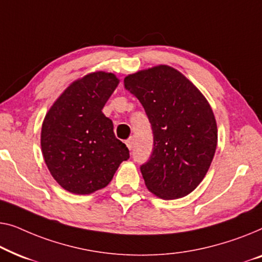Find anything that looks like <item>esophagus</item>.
Segmentation results:
<instances>
[{
    "label": "esophagus",
    "mask_w": 262,
    "mask_h": 262,
    "mask_svg": "<svg viewBox=\"0 0 262 262\" xmlns=\"http://www.w3.org/2000/svg\"><path fill=\"white\" fill-rule=\"evenodd\" d=\"M126 145H127L128 148H129V149H133V147H134V139H133V138H129V139H128L127 141H126Z\"/></svg>",
    "instance_id": "obj_1"
}]
</instances>
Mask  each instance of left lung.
<instances>
[{"instance_id":"8db88e82","label":"left lung","mask_w":262,"mask_h":262,"mask_svg":"<svg viewBox=\"0 0 262 262\" xmlns=\"http://www.w3.org/2000/svg\"><path fill=\"white\" fill-rule=\"evenodd\" d=\"M153 130V152L141 169L150 192L185 197L200 185L216 152L217 124L204 95L178 70L158 65L124 78Z\"/></svg>"}]
</instances>
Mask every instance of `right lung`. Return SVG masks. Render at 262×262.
<instances>
[{
  "label": "right lung",
  "mask_w": 262,
  "mask_h": 262,
  "mask_svg": "<svg viewBox=\"0 0 262 262\" xmlns=\"http://www.w3.org/2000/svg\"><path fill=\"white\" fill-rule=\"evenodd\" d=\"M112 72L88 73L66 88L41 127V152L47 168L62 189L90 194L112 182L129 150L114 134L102 109L119 85Z\"/></svg>",
  "instance_id": "obj_1"
}]
</instances>
